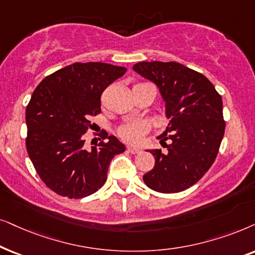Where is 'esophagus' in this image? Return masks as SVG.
I'll list each match as a JSON object with an SVG mask.
<instances>
[{"label":"esophagus","instance_id":"34e87169","mask_svg":"<svg viewBox=\"0 0 255 255\" xmlns=\"http://www.w3.org/2000/svg\"><path fill=\"white\" fill-rule=\"evenodd\" d=\"M127 150L130 152V154H138L141 150L138 148H135V147H127Z\"/></svg>","mask_w":255,"mask_h":255}]
</instances>
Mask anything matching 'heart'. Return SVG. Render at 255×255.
<instances>
[{
    "instance_id": "b5f03b06",
    "label": "heart",
    "mask_w": 255,
    "mask_h": 255,
    "mask_svg": "<svg viewBox=\"0 0 255 255\" xmlns=\"http://www.w3.org/2000/svg\"><path fill=\"white\" fill-rule=\"evenodd\" d=\"M148 125L143 121H133L122 125L118 129V134L122 140L129 143H138L143 135L147 133Z\"/></svg>"
}]
</instances>
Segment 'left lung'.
Wrapping results in <instances>:
<instances>
[{"label":"left lung","mask_w":255,"mask_h":255,"mask_svg":"<svg viewBox=\"0 0 255 255\" xmlns=\"http://www.w3.org/2000/svg\"><path fill=\"white\" fill-rule=\"evenodd\" d=\"M133 70L156 84L170 119L158 136L167 151L149 150L155 165L143 181L157 192H181L206 174L218 154L225 133L222 97L208 78L179 63L141 62Z\"/></svg>","instance_id":"left-lung-1"}]
</instances>
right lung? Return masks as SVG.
<instances>
[{
    "label": "right lung",
    "mask_w": 255,
    "mask_h": 255,
    "mask_svg": "<svg viewBox=\"0 0 255 255\" xmlns=\"http://www.w3.org/2000/svg\"><path fill=\"white\" fill-rule=\"evenodd\" d=\"M127 69L106 63H74L50 74L33 91L25 111L26 150L47 188L67 198L97 192L107 179L112 158L125 144L106 134L84 148L91 119L101 112V94Z\"/></svg>",
    "instance_id": "1"
}]
</instances>
